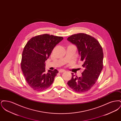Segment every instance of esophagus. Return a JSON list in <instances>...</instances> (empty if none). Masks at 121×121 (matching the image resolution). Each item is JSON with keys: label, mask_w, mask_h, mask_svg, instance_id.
Returning <instances> with one entry per match:
<instances>
[{"label": "esophagus", "mask_w": 121, "mask_h": 121, "mask_svg": "<svg viewBox=\"0 0 121 121\" xmlns=\"http://www.w3.org/2000/svg\"><path fill=\"white\" fill-rule=\"evenodd\" d=\"M64 72H65V71L64 70H63V69H60V70H59V73H63Z\"/></svg>", "instance_id": "34e87169"}]
</instances>
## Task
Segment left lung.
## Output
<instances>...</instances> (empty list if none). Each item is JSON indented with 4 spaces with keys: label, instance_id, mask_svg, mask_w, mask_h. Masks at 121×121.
Masks as SVG:
<instances>
[{
    "label": "left lung",
    "instance_id": "obj_1",
    "mask_svg": "<svg viewBox=\"0 0 121 121\" xmlns=\"http://www.w3.org/2000/svg\"><path fill=\"white\" fill-rule=\"evenodd\" d=\"M67 40L77 46L84 68L81 77L72 73L67 83L76 92H86L95 84L103 68V48L96 39L84 33L72 35Z\"/></svg>",
    "mask_w": 121,
    "mask_h": 121
}]
</instances>
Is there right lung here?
Wrapping results in <instances>:
<instances>
[{
	"label": "right lung",
	"mask_w": 121,
	"mask_h": 121,
	"mask_svg": "<svg viewBox=\"0 0 121 121\" xmlns=\"http://www.w3.org/2000/svg\"><path fill=\"white\" fill-rule=\"evenodd\" d=\"M62 37L43 34L32 38L23 48L21 67L29 86L37 91L44 90L52 85L58 70L45 72V62Z\"/></svg>",
	"instance_id": "1"
}]
</instances>
